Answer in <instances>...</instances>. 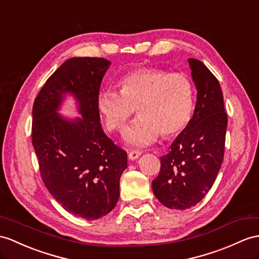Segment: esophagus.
Returning <instances> with one entry per match:
<instances>
[{
  "instance_id": "1",
  "label": "esophagus",
  "mask_w": 259,
  "mask_h": 259,
  "mask_svg": "<svg viewBox=\"0 0 259 259\" xmlns=\"http://www.w3.org/2000/svg\"><path fill=\"white\" fill-rule=\"evenodd\" d=\"M142 155V153L140 150H130L128 151V158L131 159V160H135V159H137L138 157H140Z\"/></svg>"
}]
</instances>
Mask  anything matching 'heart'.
<instances>
[{"label": "heart", "instance_id": "1", "mask_svg": "<svg viewBox=\"0 0 259 259\" xmlns=\"http://www.w3.org/2000/svg\"><path fill=\"white\" fill-rule=\"evenodd\" d=\"M117 88L119 92L102 89L98 93L97 109L106 127L121 132L137 108L141 115L124 133L130 146H147L160 133L175 136L190 122L194 91L191 80L184 73L140 68L122 75Z\"/></svg>", "mask_w": 259, "mask_h": 259}]
</instances>
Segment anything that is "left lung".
<instances>
[{"label": "left lung", "mask_w": 259, "mask_h": 259, "mask_svg": "<svg viewBox=\"0 0 259 259\" xmlns=\"http://www.w3.org/2000/svg\"><path fill=\"white\" fill-rule=\"evenodd\" d=\"M188 61L198 92L193 116L160 157V172L151 182L155 197L176 210L194 206L212 188L223 162L228 126L218 79L203 62Z\"/></svg>", "instance_id": "left-lung-1"}]
</instances>
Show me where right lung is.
Returning <instances> with one entry per match:
<instances>
[{"label":"right lung","mask_w":259,"mask_h":259,"mask_svg":"<svg viewBox=\"0 0 259 259\" xmlns=\"http://www.w3.org/2000/svg\"><path fill=\"white\" fill-rule=\"evenodd\" d=\"M111 62L74 57L50 75L33 105L31 141L41 179L69 213L85 220L106 215L119 198V178L127 154L104 134L97 109L101 81ZM67 93L76 98L81 118L56 113Z\"/></svg>","instance_id":"right-lung-1"}]
</instances>
